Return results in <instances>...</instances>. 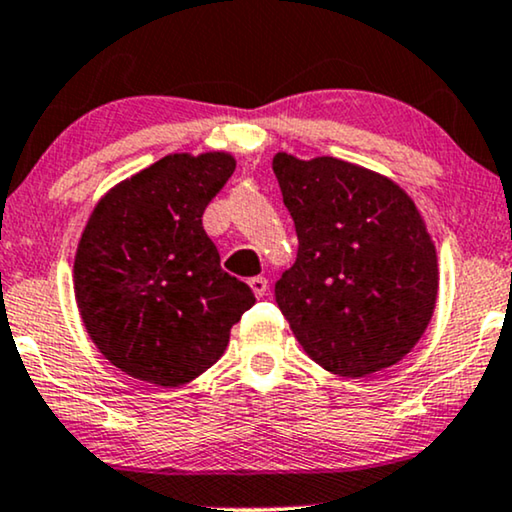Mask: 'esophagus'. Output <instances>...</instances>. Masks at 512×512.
Wrapping results in <instances>:
<instances>
[{
  "mask_svg": "<svg viewBox=\"0 0 512 512\" xmlns=\"http://www.w3.org/2000/svg\"><path fill=\"white\" fill-rule=\"evenodd\" d=\"M250 288H252V292H255L257 297H264L267 295V290H269V283H267V278L264 276H255V278H250Z\"/></svg>",
  "mask_w": 512,
  "mask_h": 512,
  "instance_id": "34e87169",
  "label": "esophagus"
}]
</instances>
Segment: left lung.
Segmentation results:
<instances>
[{"label": "left lung", "instance_id": "8db88e82", "mask_svg": "<svg viewBox=\"0 0 512 512\" xmlns=\"http://www.w3.org/2000/svg\"><path fill=\"white\" fill-rule=\"evenodd\" d=\"M274 173L299 241L274 292L297 342L339 377L395 365L438 297V257L414 201L388 177L332 156L281 152Z\"/></svg>", "mask_w": 512, "mask_h": 512}]
</instances>
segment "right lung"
Masks as SVG:
<instances>
[{"label":"right lung","mask_w":512,"mask_h":512,"mask_svg":"<svg viewBox=\"0 0 512 512\" xmlns=\"http://www.w3.org/2000/svg\"><path fill=\"white\" fill-rule=\"evenodd\" d=\"M234 156L168 154L102 196L74 257V295L109 363L156 386H182L215 365L255 304L220 267L203 210Z\"/></svg>","instance_id":"obj_1"}]
</instances>
